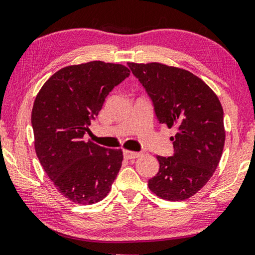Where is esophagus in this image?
Wrapping results in <instances>:
<instances>
[{
  "label": "esophagus",
  "mask_w": 255,
  "mask_h": 255,
  "mask_svg": "<svg viewBox=\"0 0 255 255\" xmlns=\"http://www.w3.org/2000/svg\"><path fill=\"white\" fill-rule=\"evenodd\" d=\"M123 154H124V158L125 159H135V158H138L139 155L141 154L140 152H132V151H127V149H125V151L123 152Z\"/></svg>",
  "instance_id": "esophagus-1"
}]
</instances>
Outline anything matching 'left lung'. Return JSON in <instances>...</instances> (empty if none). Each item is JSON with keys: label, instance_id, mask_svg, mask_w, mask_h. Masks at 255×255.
I'll return each mask as SVG.
<instances>
[{"label": "left lung", "instance_id": "8db88e82", "mask_svg": "<svg viewBox=\"0 0 255 255\" xmlns=\"http://www.w3.org/2000/svg\"><path fill=\"white\" fill-rule=\"evenodd\" d=\"M154 108L160 124L174 128L172 156H156L159 172L148 188L159 197L182 201L205 186L225 141L224 113L216 94L193 73L151 62H128Z\"/></svg>", "mask_w": 255, "mask_h": 255}]
</instances>
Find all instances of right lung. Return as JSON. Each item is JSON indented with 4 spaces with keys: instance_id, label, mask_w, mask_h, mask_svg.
Listing matches in <instances>:
<instances>
[{
    "instance_id": "add662e5",
    "label": "right lung",
    "mask_w": 255,
    "mask_h": 255,
    "mask_svg": "<svg viewBox=\"0 0 255 255\" xmlns=\"http://www.w3.org/2000/svg\"><path fill=\"white\" fill-rule=\"evenodd\" d=\"M128 75L125 66L110 62L68 66L54 73L34 100L37 156L58 191L74 203L103 200L120 172L122 149L86 142L83 135L109 93Z\"/></svg>"
}]
</instances>
